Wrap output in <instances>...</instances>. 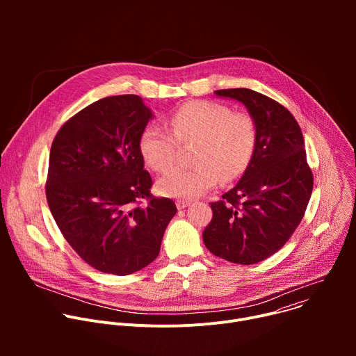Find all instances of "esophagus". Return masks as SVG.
<instances>
[{
    "instance_id": "obj_1",
    "label": "esophagus",
    "mask_w": 356,
    "mask_h": 356,
    "mask_svg": "<svg viewBox=\"0 0 356 356\" xmlns=\"http://www.w3.org/2000/svg\"><path fill=\"white\" fill-rule=\"evenodd\" d=\"M190 204H191V201H188V200H177L176 201V206L179 210H183V209L188 207Z\"/></svg>"
}]
</instances>
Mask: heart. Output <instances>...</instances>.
<instances>
[{"label":"heart","instance_id":"obj_1","mask_svg":"<svg viewBox=\"0 0 356 356\" xmlns=\"http://www.w3.org/2000/svg\"><path fill=\"white\" fill-rule=\"evenodd\" d=\"M170 130L149 124L140 134L139 150L154 170H169L179 145L195 142L191 168H175L158 181L161 194L191 200L211 190L217 180L231 181L241 176L255 154L258 128L245 113H232L227 106L211 101H188L175 108L169 118Z\"/></svg>","mask_w":356,"mask_h":356}]
</instances>
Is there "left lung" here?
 Here are the masks:
<instances>
[{"label":"left lung","mask_w":356,"mask_h":356,"mask_svg":"<svg viewBox=\"0 0 356 356\" xmlns=\"http://www.w3.org/2000/svg\"><path fill=\"white\" fill-rule=\"evenodd\" d=\"M216 94L245 104L257 124L258 140L239 183L220 201L210 202L213 218L202 239L218 258L258 264L283 248L301 222L314 177L301 129L287 108L249 88Z\"/></svg>","instance_id":"8db88e82"}]
</instances>
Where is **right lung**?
I'll list each match as a JSON object with an SVG mask.
<instances>
[{"label":"right lung","mask_w":356,"mask_h":356,"mask_svg":"<svg viewBox=\"0 0 356 356\" xmlns=\"http://www.w3.org/2000/svg\"><path fill=\"white\" fill-rule=\"evenodd\" d=\"M152 117L139 95L101 98L67 120L50 147L46 200L91 268L131 275L154 262L177 209L150 193L139 138Z\"/></svg>","instance_id":"1"}]
</instances>
